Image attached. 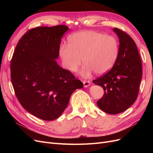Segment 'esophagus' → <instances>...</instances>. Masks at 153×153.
Here are the masks:
<instances>
[{
  "mask_svg": "<svg viewBox=\"0 0 153 153\" xmlns=\"http://www.w3.org/2000/svg\"><path fill=\"white\" fill-rule=\"evenodd\" d=\"M83 84H84V87H89L91 85V82L89 81L84 80V81H83Z\"/></svg>",
  "mask_w": 153,
  "mask_h": 153,
  "instance_id": "34e87169",
  "label": "esophagus"
}]
</instances>
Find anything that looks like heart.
I'll list each match as a JSON object with an SVG mask.
<instances>
[{
	"instance_id": "heart-1",
	"label": "heart",
	"mask_w": 153,
	"mask_h": 153,
	"mask_svg": "<svg viewBox=\"0 0 153 153\" xmlns=\"http://www.w3.org/2000/svg\"><path fill=\"white\" fill-rule=\"evenodd\" d=\"M64 68L75 72L84 63L80 75L89 77L94 72L98 75L107 73L113 67L119 54V43L112 36H105L94 30L76 32L69 37L68 45L59 48Z\"/></svg>"
}]
</instances>
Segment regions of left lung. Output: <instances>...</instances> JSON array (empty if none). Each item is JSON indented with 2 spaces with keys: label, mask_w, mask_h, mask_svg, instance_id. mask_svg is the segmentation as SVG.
Instances as JSON below:
<instances>
[{
  "label": "left lung",
  "mask_w": 153,
  "mask_h": 153,
  "mask_svg": "<svg viewBox=\"0 0 153 153\" xmlns=\"http://www.w3.org/2000/svg\"><path fill=\"white\" fill-rule=\"evenodd\" d=\"M119 39V54L112 69L92 82L103 88L97 101L98 107L109 114L124 112L137 100L142 76V61L135 41L126 32L113 29Z\"/></svg>",
  "instance_id": "left-lung-1"
}]
</instances>
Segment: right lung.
<instances>
[{"instance_id":"obj_1","label":"right lung","mask_w":153,"mask_h":153,"mask_svg":"<svg viewBox=\"0 0 153 153\" xmlns=\"http://www.w3.org/2000/svg\"><path fill=\"white\" fill-rule=\"evenodd\" d=\"M68 29L57 25L29 30L18 41L11 59V82L18 101L29 113L45 121L61 116L71 94L84 86L55 61Z\"/></svg>"}]
</instances>
